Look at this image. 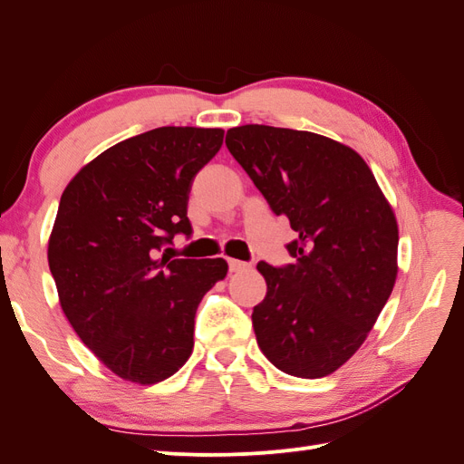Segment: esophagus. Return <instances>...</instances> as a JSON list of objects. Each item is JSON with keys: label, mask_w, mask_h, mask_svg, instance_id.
Segmentation results:
<instances>
[{"label": "esophagus", "mask_w": 464, "mask_h": 464, "mask_svg": "<svg viewBox=\"0 0 464 464\" xmlns=\"http://www.w3.org/2000/svg\"><path fill=\"white\" fill-rule=\"evenodd\" d=\"M249 263L240 261V259H228V269L230 273H240V271H247L249 269Z\"/></svg>", "instance_id": "esophagus-1"}]
</instances>
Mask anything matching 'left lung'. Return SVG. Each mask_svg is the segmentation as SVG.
Returning <instances> with one entry per match:
<instances>
[{
  "instance_id": "8db88e82",
  "label": "left lung",
  "mask_w": 464,
  "mask_h": 464,
  "mask_svg": "<svg viewBox=\"0 0 464 464\" xmlns=\"http://www.w3.org/2000/svg\"><path fill=\"white\" fill-rule=\"evenodd\" d=\"M227 147L296 232L294 263H257L261 353L288 375H329L366 341L395 285L392 208L360 154L329 137L251 123L228 130Z\"/></svg>"
}]
</instances>
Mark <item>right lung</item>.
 <instances>
[{
	"instance_id": "add662e5",
	"label": "right lung",
	"mask_w": 464,
	"mask_h": 464,
	"mask_svg": "<svg viewBox=\"0 0 464 464\" xmlns=\"http://www.w3.org/2000/svg\"><path fill=\"white\" fill-rule=\"evenodd\" d=\"M222 130L157 128L125 139L69 181L48 244L65 317L121 379L150 385L193 350L195 314L227 276L224 259L160 251L191 236V181L222 147Z\"/></svg>"
}]
</instances>
